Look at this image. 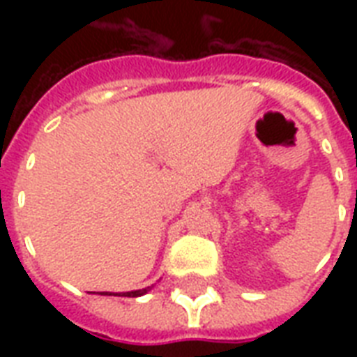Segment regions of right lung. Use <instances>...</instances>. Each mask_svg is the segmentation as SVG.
Listing matches in <instances>:
<instances>
[{
    "mask_svg": "<svg viewBox=\"0 0 357 357\" xmlns=\"http://www.w3.org/2000/svg\"><path fill=\"white\" fill-rule=\"evenodd\" d=\"M148 291H150V287L139 289V291H129V293H119V294H113V296H129V298H133V296H142V294H146ZM102 294H107V296H111V293H102Z\"/></svg>",
    "mask_w": 357,
    "mask_h": 357,
    "instance_id": "right-lung-1",
    "label": "right lung"
}]
</instances>
